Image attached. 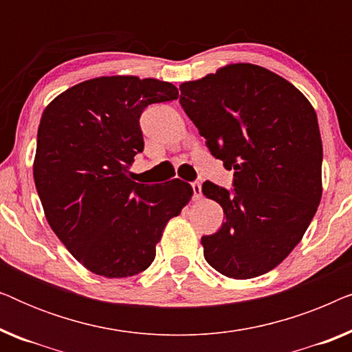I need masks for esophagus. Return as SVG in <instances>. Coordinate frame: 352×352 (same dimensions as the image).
Segmentation results:
<instances>
[{
  "label": "esophagus",
  "instance_id": "1",
  "mask_svg": "<svg viewBox=\"0 0 352 352\" xmlns=\"http://www.w3.org/2000/svg\"><path fill=\"white\" fill-rule=\"evenodd\" d=\"M190 186H192V190H194V199L195 200L201 199V184H200V182L194 181Z\"/></svg>",
  "mask_w": 352,
  "mask_h": 352
}]
</instances>
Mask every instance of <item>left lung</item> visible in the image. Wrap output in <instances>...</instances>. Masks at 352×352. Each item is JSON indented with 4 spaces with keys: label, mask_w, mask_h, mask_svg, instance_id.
I'll use <instances>...</instances> for the list:
<instances>
[{
    "label": "left lung",
    "mask_w": 352,
    "mask_h": 352,
    "mask_svg": "<svg viewBox=\"0 0 352 352\" xmlns=\"http://www.w3.org/2000/svg\"><path fill=\"white\" fill-rule=\"evenodd\" d=\"M179 89L211 155L234 168L232 190L201 186L226 214L218 232L201 237L206 263L239 280L263 276L300 243L320 204L316 110L285 78L253 64H230Z\"/></svg>",
    "instance_id": "left-lung-1"
}]
</instances>
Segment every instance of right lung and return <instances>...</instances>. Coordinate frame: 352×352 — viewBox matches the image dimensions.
Here are the masks:
<instances>
[{"mask_svg": "<svg viewBox=\"0 0 352 352\" xmlns=\"http://www.w3.org/2000/svg\"><path fill=\"white\" fill-rule=\"evenodd\" d=\"M166 81L100 76L57 96L41 115L33 177L51 229L76 261L109 278L146 271L190 184H138L129 166L144 151L139 118L177 99Z\"/></svg>", "mask_w": 352, "mask_h": 352, "instance_id": "1", "label": "right lung"}]
</instances>
